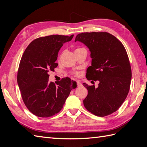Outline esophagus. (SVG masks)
Wrapping results in <instances>:
<instances>
[{
    "instance_id": "esophagus-1",
    "label": "esophagus",
    "mask_w": 147,
    "mask_h": 147,
    "mask_svg": "<svg viewBox=\"0 0 147 147\" xmlns=\"http://www.w3.org/2000/svg\"><path fill=\"white\" fill-rule=\"evenodd\" d=\"M77 86H79V87L81 86L82 85V84L80 82V81H77Z\"/></svg>"
}]
</instances>
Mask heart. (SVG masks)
<instances>
[{
    "instance_id": "heart-1",
    "label": "heart",
    "mask_w": 147,
    "mask_h": 147,
    "mask_svg": "<svg viewBox=\"0 0 147 147\" xmlns=\"http://www.w3.org/2000/svg\"><path fill=\"white\" fill-rule=\"evenodd\" d=\"M79 49H81V48H78V49H76V50H75V51H76V50H79ZM75 75H78V74L77 73H75Z\"/></svg>"
}]
</instances>
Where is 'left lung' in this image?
<instances>
[{
	"label": "left lung",
	"instance_id": "obj_1",
	"mask_svg": "<svg viewBox=\"0 0 147 147\" xmlns=\"http://www.w3.org/2000/svg\"><path fill=\"white\" fill-rule=\"evenodd\" d=\"M77 41L91 52V65L86 70V78L99 82L97 88L83 83L88 91L83 100L84 107L96 116H107L121 107L129 91L132 72L126 49L118 38L106 32L79 34Z\"/></svg>",
	"mask_w": 147,
	"mask_h": 147
}]
</instances>
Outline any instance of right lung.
Segmentation results:
<instances>
[{
	"label": "right lung",
	"mask_w": 147,
	"mask_h": 147,
	"mask_svg": "<svg viewBox=\"0 0 147 147\" xmlns=\"http://www.w3.org/2000/svg\"><path fill=\"white\" fill-rule=\"evenodd\" d=\"M74 35H52L35 39L26 48L19 65L17 82L26 107L35 116L50 117L63 109L77 83L66 77L49 82V71L57 67L56 61L63 44Z\"/></svg>",
	"instance_id": "add662e5"
}]
</instances>
